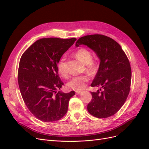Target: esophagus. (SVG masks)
Here are the masks:
<instances>
[{"label": "esophagus", "instance_id": "1", "mask_svg": "<svg viewBox=\"0 0 149 149\" xmlns=\"http://www.w3.org/2000/svg\"><path fill=\"white\" fill-rule=\"evenodd\" d=\"M81 93V91H76V94H79Z\"/></svg>", "mask_w": 149, "mask_h": 149}]
</instances>
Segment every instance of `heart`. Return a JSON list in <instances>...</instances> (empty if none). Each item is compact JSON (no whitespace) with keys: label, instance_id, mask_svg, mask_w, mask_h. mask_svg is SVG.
<instances>
[{"label":"heart","instance_id":"b5f03b06","mask_svg":"<svg viewBox=\"0 0 149 149\" xmlns=\"http://www.w3.org/2000/svg\"><path fill=\"white\" fill-rule=\"evenodd\" d=\"M75 56L81 61L85 64V70L90 74H94L97 68V63L96 60L93 58L91 52L86 48H80L74 53ZM58 73L63 78H66L68 74V72L66 56H63L57 64ZM89 81L88 76L82 74L76 76L72 78L68 83V86L74 91H80L84 88Z\"/></svg>","mask_w":149,"mask_h":149}]
</instances>
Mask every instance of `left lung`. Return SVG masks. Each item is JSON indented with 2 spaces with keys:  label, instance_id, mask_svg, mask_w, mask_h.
Segmentation results:
<instances>
[{
  "label": "left lung",
  "instance_id": "left-lung-1",
  "mask_svg": "<svg viewBox=\"0 0 149 149\" xmlns=\"http://www.w3.org/2000/svg\"><path fill=\"white\" fill-rule=\"evenodd\" d=\"M87 45L101 60L91 86H101L91 92L88 111L97 118H107L119 111L127 100L131 84V68L127 55L120 45L107 36L94 34L79 38L76 46Z\"/></svg>",
  "mask_w": 149,
  "mask_h": 149
}]
</instances>
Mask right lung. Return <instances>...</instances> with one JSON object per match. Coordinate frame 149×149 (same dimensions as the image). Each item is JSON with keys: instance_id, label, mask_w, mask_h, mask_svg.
Masks as SVG:
<instances>
[{"instance_id": "1", "label": "right lung", "mask_w": 149, "mask_h": 149, "mask_svg": "<svg viewBox=\"0 0 149 149\" xmlns=\"http://www.w3.org/2000/svg\"><path fill=\"white\" fill-rule=\"evenodd\" d=\"M76 39L44 38L38 40L20 58L18 83L23 100L36 118L43 122L61 119L74 91L57 92L63 85L57 64Z\"/></svg>"}]
</instances>
